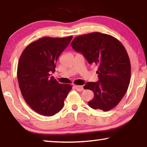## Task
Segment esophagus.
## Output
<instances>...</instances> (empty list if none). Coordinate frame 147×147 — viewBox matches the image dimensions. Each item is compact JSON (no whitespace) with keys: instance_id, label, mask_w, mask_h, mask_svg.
Masks as SVG:
<instances>
[{"instance_id":"34e87169","label":"esophagus","mask_w":147,"mask_h":147,"mask_svg":"<svg viewBox=\"0 0 147 147\" xmlns=\"http://www.w3.org/2000/svg\"><path fill=\"white\" fill-rule=\"evenodd\" d=\"M74 87H75V89H76V90L78 91H82L84 90L83 86H75Z\"/></svg>"}]
</instances>
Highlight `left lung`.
<instances>
[{"mask_svg": "<svg viewBox=\"0 0 147 147\" xmlns=\"http://www.w3.org/2000/svg\"><path fill=\"white\" fill-rule=\"evenodd\" d=\"M71 45L89 63L98 67L99 80L88 82L84 87L94 93L88 105L104 111L115 108L126 94L130 81V61L123 45L114 37L100 32L77 36Z\"/></svg>", "mask_w": 147, "mask_h": 147, "instance_id": "left-lung-1", "label": "left lung"}]
</instances>
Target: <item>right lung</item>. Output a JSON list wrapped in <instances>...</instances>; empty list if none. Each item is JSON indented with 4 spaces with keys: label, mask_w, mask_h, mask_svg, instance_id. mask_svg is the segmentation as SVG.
<instances>
[{
    "label": "right lung",
    "mask_w": 147,
    "mask_h": 147,
    "mask_svg": "<svg viewBox=\"0 0 147 147\" xmlns=\"http://www.w3.org/2000/svg\"><path fill=\"white\" fill-rule=\"evenodd\" d=\"M72 38H39L28 45L20 56L17 72L19 89L28 105L42 115L59 112L72 89L70 84H61L51 76L57 59Z\"/></svg>",
    "instance_id": "add662e5"
}]
</instances>
